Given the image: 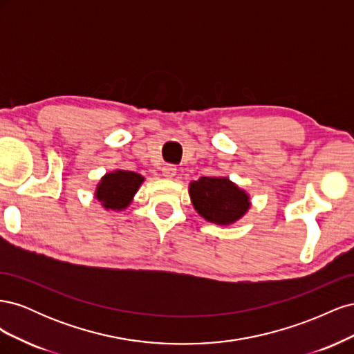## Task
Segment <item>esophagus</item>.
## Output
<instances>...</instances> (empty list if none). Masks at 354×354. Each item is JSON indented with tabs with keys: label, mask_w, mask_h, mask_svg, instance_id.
<instances>
[{
	"label": "esophagus",
	"mask_w": 354,
	"mask_h": 354,
	"mask_svg": "<svg viewBox=\"0 0 354 354\" xmlns=\"http://www.w3.org/2000/svg\"><path fill=\"white\" fill-rule=\"evenodd\" d=\"M176 173H177V167L173 164H165L162 167V176L165 178H173L176 176Z\"/></svg>",
	"instance_id": "34e87169"
}]
</instances>
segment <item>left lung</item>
<instances>
[{
	"label": "left lung",
	"instance_id": "1",
	"mask_svg": "<svg viewBox=\"0 0 354 354\" xmlns=\"http://www.w3.org/2000/svg\"><path fill=\"white\" fill-rule=\"evenodd\" d=\"M189 195L201 217L229 226L250 209V196L227 177H201L189 185Z\"/></svg>",
	"mask_w": 354,
	"mask_h": 354
}]
</instances>
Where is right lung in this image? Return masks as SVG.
<instances>
[{
	"label": "right lung",
	"mask_w": 354,
	"mask_h": 354,
	"mask_svg": "<svg viewBox=\"0 0 354 354\" xmlns=\"http://www.w3.org/2000/svg\"><path fill=\"white\" fill-rule=\"evenodd\" d=\"M145 177L134 171L116 169L102 177L95 187V199L102 202L106 209L121 211L130 205Z\"/></svg>",
	"instance_id": "obj_1"
}]
</instances>
